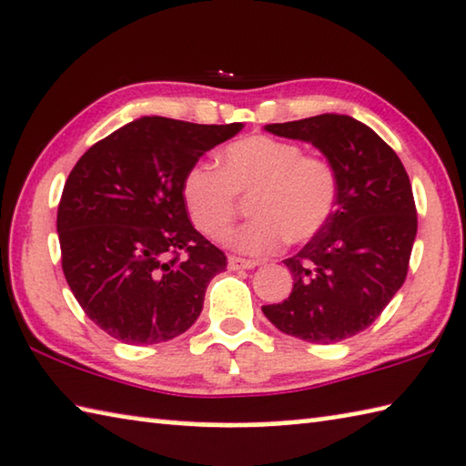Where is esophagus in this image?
<instances>
[{
  "label": "esophagus",
  "mask_w": 466,
  "mask_h": 466,
  "mask_svg": "<svg viewBox=\"0 0 466 466\" xmlns=\"http://www.w3.org/2000/svg\"><path fill=\"white\" fill-rule=\"evenodd\" d=\"M257 261H250V259H242V257H228V269L232 271H240V269H253L257 268Z\"/></svg>",
  "instance_id": "esophagus-1"
}]
</instances>
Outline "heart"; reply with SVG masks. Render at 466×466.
Returning a JSON list of instances; mask_svg holds the SVG:
<instances>
[{"label": "heart", "mask_w": 466, "mask_h": 466, "mask_svg": "<svg viewBox=\"0 0 466 466\" xmlns=\"http://www.w3.org/2000/svg\"><path fill=\"white\" fill-rule=\"evenodd\" d=\"M338 172L326 157L268 135H250L224 147L219 169L197 164L184 174L182 198L193 224L221 238L250 198L253 219L226 236L232 248L268 255L288 240L305 242L323 230L338 203Z\"/></svg>", "instance_id": "heart-1"}]
</instances>
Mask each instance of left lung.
Listing matches in <instances>:
<instances>
[{
	"mask_svg": "<svg viewBox=\"0 0 466 466\" xmlns=\"http://www.w3.org/2000/svg\"><path fill=\"white\" fill-rule=\"evenodd\" d=\"M265 130L317 147L336 167L339 188L323 230L284 261L294 279L290 297L263 313L305 342H342L371 326L406 279L417 236L409 174L392 147L350 116L321 114Z\"/></svg>",
	"mask_w": 466,
	"mask_h": 466,
	"instance_id": "8db88e82",
	"label": "left lung"
}]
</instances>
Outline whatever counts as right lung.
<instances>
[{
  "mask_svg": "<svg viewBox=\"0 0 466 466\" xmlns=\"http://www.w3.org/2000/svg\"><path fill=\"white\" fill-rule=\"evenodd\" d=\"M242 130L145 116L76 161L57 207L62 269L88 319L124 344L187 331L228 259L190 224L184 174Z\"/></svg>",
  "mask_w": 466,
  "mask_h": 466,
  "instance_id": "right-lung-1",
  "label": "right lung"
}]
</instances>
